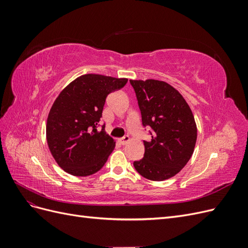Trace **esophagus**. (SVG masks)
<instances>
[{
    "mask_svg": "<svg viewBox=\"0 0 248 248\" xmlns=\"http://www.w3.org/2000/svg\"><path fill=\"white\" fill-rule=\"evenodd\" d=\"M130 140V138H129V136H125V137H123L122 139H120V142H121L122 145H126L127 142H128Z\"/></svg>",
    "mask_w": 248,
    "mask_h": 248,
    "instance_id": "esophagus-1",
    "label": "esophagus"
}]
</instances>
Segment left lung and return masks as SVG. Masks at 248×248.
I'll list each match as a JSON object with an SVG mask.
<instances>
[{"label":"left lung","mask_w":248,"mask_h":248,"mask_svg":"<svg viewBox=\"0 0 248 248\" xmlns=\"http://www.w3.org/2000/svg\"><path fill=\"white\" fill-rule=\"evenodd\" d=\"M142 125L152 129L144 140V158L133 162L139 174L152 181L177 175L188 162L197 141V124L188 104L168 82L156 79L134 80Z\"/></svg>","instance_id":"1"}]
</instances>
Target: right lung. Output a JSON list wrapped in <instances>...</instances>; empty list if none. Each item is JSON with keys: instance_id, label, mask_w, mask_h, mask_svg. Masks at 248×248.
I'll return each mask as SVG.
<instances>
[{"instance_id": "1", "label": "right lung", "mask_w": 248, "mask_h": 248, "mask_svg": "<svg viewBox=\"0 0 248 248\" xmlns=\"http://www.w3.org/2000/svg\"><path fill=\"white\" fill-rule=\"evenodd\" d=\"M127 78L84 74L59 94L49 110L46 140L60 168L70 175L87 177L107 162L116 141L97 130L107 96L123 88Z\"/></svg>"}]
</instances>
